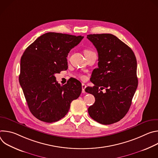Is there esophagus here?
I'll return each mask as SVG.
<instances>
[{
    "mask_svg": "<svg viewBox=\"0 0 158 158\" xmlns=\"http://www.w3.org/2000/svg\"><path fill=\"white\" fill-rule=\"evenodd\" d=\"M85 87H86L85 84H84V83H82V93H85Z\"/></svg>",
    "mask_w": 158,
    "mask_h": 158,
    "instance_id": "1",
    "label": "esophagus"
}]
</instances>
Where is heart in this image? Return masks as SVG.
<instances>
[{"label":"heart","mask_w":158,"mask_h":158,"mask_svg":"<svg viewBox=\"0 0 158 158\" xmlns=\"http://www.w3.org/2000/svg\"><path fill=\"white\" fill-rule=\"evenodd\" d=\"M92 52H93V51H91V50H85V51H84V55L86 56V55H87V54H91V53H92ZM69 57V56H68V57ZM78 77H79L80 79H82V80H84V79H85L86 78V76H85L84 74H79V75H78Z\"/></svg>","instance_id":"heart-1"}]
</instances>
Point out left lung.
Masks as SVG:
<instances>
[{
  "instance_id": "left-lung-1",
  "label": "left lung",
  "mask_w": 158,
  "mask_h": 158,
  "mask_svg": "<svg viewBox=\"0 0 158 158\" xmlns=\"http://www.w3.org/2000/svg\"><path fill=\"white\" fill-rule=\"evenodd\" d=\"M87 38L96 48L99 61L91 76L94 85L85 89L95 98L94 104L88 108L89 114L102 124H113L127 114L138 87L136 58L132 49L114 35L89 34Z\"/></svg>"
}]
</instances>
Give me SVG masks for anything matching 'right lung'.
I'll return each mask as SVG.
<instances>
[{
    "label": "right lung",
    "instance_id": "right-lung-1",
    "mask_svg": "<svg viewBox=\"0 0 158 158\" xmlns=\"http://www.w3.org/2000/svg\"><path fill=\"white\" fill-rule=\"evenodd\" d=\"M83 37L46 33L22 56L19 83L30 111L39 120L49 123L60 120L68 112L71 102L79 97V81L73 78L60 85L54 75L67 69L68 53Z\"/></svg>",
    "mask_w": 158,
    "mask_h": 158
}]
</instances>
